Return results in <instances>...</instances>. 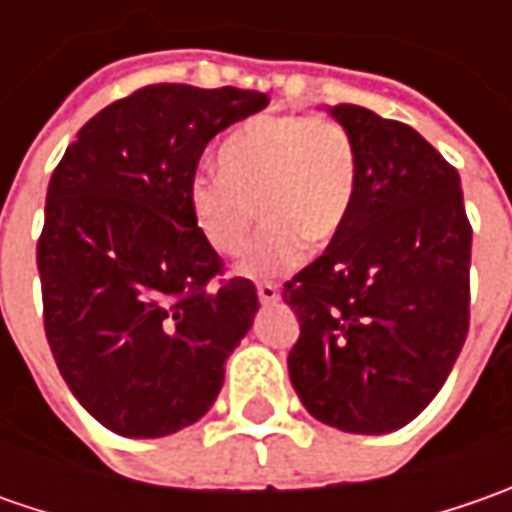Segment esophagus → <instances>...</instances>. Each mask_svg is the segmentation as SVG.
<instances>
[{"label":"esophagus","mask_w":512,"mask_h":512,"mask_svg":"<svg viewBox=\"0 0 512 512\" xmlns=\"http://www.w3.org/2000/svg\"><path fill=\"white\" fill-rule=\"evenodd\" d=\"M256 293H259V302H262V305L279 302V287L273 285V282H262V285L256 287Z\"/></svg>","instance_id":"34e87169"}]
</instances>
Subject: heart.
Wrapping results in <instances>:
<instances>
[{"mask_svg": "<svg viewBox=\"0 0 512 512\" xmlns=\"http://www.w3.org/2000/svg\"><path fill=\"white\" fill-rule=\"evenodd\" d=\"M222 170H199L187 185V207L202 239L219 256H239L253 236L256 207L265 219L242 262L247 276L296 265L307 245L327 247L350 222L359 153L333 119L256 116L219 150Z\"/></svg>", "mask_w": 512, "mask_h": 512, "instance_id": "heart-1", "label": "heart"}]
</instances>
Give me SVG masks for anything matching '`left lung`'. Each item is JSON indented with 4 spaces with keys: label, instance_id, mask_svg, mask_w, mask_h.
I'll return each instance as SVG.
<instances>
[{
    "label": "left lung",
    "instance_id": "8db88e82",
    "mask_svg": "<svg viewBox=\"0 0 512 512\" xmlns=\"http://www.w3.org/2000/svg\"><path fill=\"white\" fill-rule=\"evenodd\" d=\"M359 153L344 233L285 282L299 316L287 370L319 422L379 436L442 390L470 327V245L456 168L416 130L330 108Z\"/></svg>",
    "mask_w": 512,
    "mask_h": 512
}]
</instances>
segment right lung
Here are the masks:
<instances>
[{
  "label": "right lung",
  "mask_w": 512,
  "mask_h": 512,
  "mask_svg": "<svg viewBox=\"0 0 512 512\" xmlns=\"http://www.w3.org/2000/svg\"><path fill=\"white\" fill-rule=\"evenodd\" d=\"M267 105L245 88L148 85L76 133L36 245L50 353L90 416L128 439L199 422L259 310L187 207L207 142Z\"/></svg>",
  "instance_id": "add662e5"
}]
</instances>
